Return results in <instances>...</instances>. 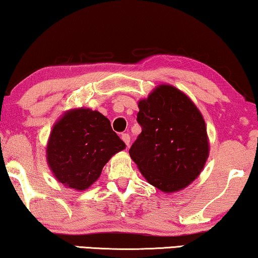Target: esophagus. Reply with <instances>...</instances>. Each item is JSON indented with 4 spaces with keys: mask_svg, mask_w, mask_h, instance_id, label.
I'll list each match as a JSON object with an SVG mask.
<instances>
[{
    "mask_svg": "<svg viewBox=\"0 0 258 258\" xmlns=\"http://www.w3.org/2000/svg\"><path fill=\"white\" fill-rule=\"evenodd\" d=\"M121 139H122V141H124L125 142V144L126 145H130V141H131V137L128 136V134L127 133H122L121 134Z\"/></svg>",
    "mask_w": 258,
    "mask_h": 258,
    "instance_id": "esophagus-1",
    "label": "esophagus"
}]
</instances>
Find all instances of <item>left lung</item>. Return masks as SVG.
Masks as SVG:
<instances>
[{"instance_id":"1","label":"left lung","mask_w":258,"mask_h":258,"mask_svg":"<svg viewBox=\"0 0 258 258\" xmlns=\"http://www.w3.org/2000/svg\"><path fill=\"white\" fill-rule=\"evenodd\" d=\"M137 121L141 133L130 155L149 184L174 192L197 178L209 141L202 113L186 95L162 84L139 102Z\"/></svg>"}]
</instances>
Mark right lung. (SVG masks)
I'll return each instance as SVG.
<instances>
[{
    "label": "right lung",
    "mask_w": 258,
    "mask_h": 258,
    "mask_svg": "<svg viewBox=\"0 0 258 258\" xmlns=\"http://www.w3.org/2000/svg\"><path fill=\"white\" fill-rule=\"evenodd\" d=\"M126 147L110 120L90 109L69 111L54 125L47 162L60 183L86 190L96 182L111 156Z\"/></svg>",
    "instance_id": "1"
}]
</instances>
